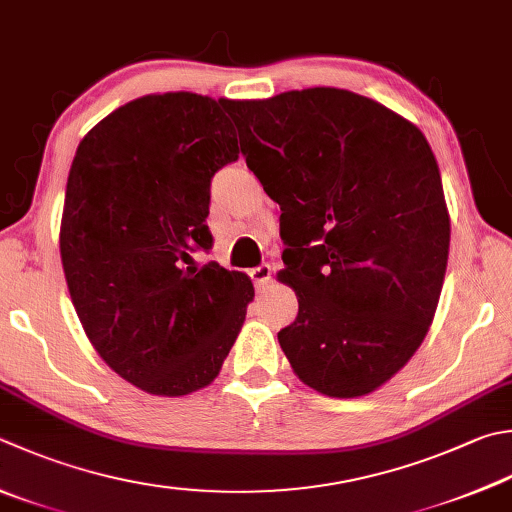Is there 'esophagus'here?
Here are the masks:
<instances>
[{
    "label": "esophagus",
    "instance_id": "obj_1",
    "mask_svg": "<svg viewBox=\"0 0 512 512\" xmlns=\"http://www.w3.org/2000/svg\"><path fill=\"white\" fill-rule=\"evenodd\" d=\"M249 276H252V281H254V285L258 289H263V287L269 285V281H272V267L260 265V267L252 269V272H249Z\"/></svg>",
    "mask_w": 512,
    "mask_h": 512
}]
</instances>
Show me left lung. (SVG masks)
Returning <instances> with one entry per match:
<instances>
[{
  "label": "left lung",
  "mask_w": 512,
  "mask_h": 512,
  "mask_svg": "<svg viewBox=\"0 0 512 512\" xmlns=\"http://www.w3.org/2000/svg\"><path fill=\"white\" fill-rule=\"evenodd\" d=\"M225 106L281 205L278 281L298 314L278 343L312 390L365 397L412 359L437 312L450 216L435 153L417 124L334 86Z\"/></svg>",
  "instance_id": "8db88e82"
}]
</instances>
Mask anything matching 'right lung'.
<instances>
[{
	"label": "right lung",
	"mask_w": 512,
	"mask_h": 512,
	"mask_svg": "<svg viewBox=\"0 0 512 512\" xmlns=\"http://www.w3.org/2000/svg\"><path fill=\"white\" fill-rule=\"evenodd\" d=\"M227 100L153 93L82 138L66 182L60 254L77 318L124 381L185 397L216 379L254 285L209 263V182L238 160Z\"/></svg>",
	"instance_id": "obj_1"
}]
</instances>
